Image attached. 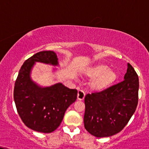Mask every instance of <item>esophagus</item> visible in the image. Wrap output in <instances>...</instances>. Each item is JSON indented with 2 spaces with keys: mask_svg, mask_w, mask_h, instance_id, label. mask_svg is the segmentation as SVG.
Listing matches in <instances>:
<instances>
[{
  "mask_svg": "<svg viewBox=\"0 0 149 149\" xmlns=\"http://www.w3.org/2000/svg\"><path fill=\"white\" fill-rule=\"evenodd\" d=\"M85 92H83L82 90H78V96H77V98H78V100H80V101H81V100H83L84 98H85Z\"/></svg>",
  "mask_w": 149,
  "mask_h": 149,
  "instance_id": "1",
  "label": "esophagus"
}]
</instances>
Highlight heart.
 Segmentation results:
<instances>
[{
	"mask_svg": "<svg viewBox=\"0 0 149 149\" xmlns=\"http://www.w3.org/2000/svg\"><path fill=\"white\" fill-rule=\"evenodd\" d=\"M89 74L92 78H95L93 80L92 87L97 90L107 88L113 83L116 78L115 71L103 64L92 68L89 71Z\"/></svg>",
	"mask_w": 149,
	"mask_h": 149,
	"instance_id": "1",
	"label": "heart"
}]
</instances>
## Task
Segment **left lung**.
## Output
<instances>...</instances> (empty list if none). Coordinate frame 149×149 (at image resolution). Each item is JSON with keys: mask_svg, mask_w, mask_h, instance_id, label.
I'll return each mask as SVG.
<instances>
[{"mask_svg": "<svg viewBox=\"0 0 149 149\" xmlns=\"http://www.w3.org/2000/svg\"><path fill=\"white\" fill-rule=\"evenodd\" d=\"M138 90L139 78L128 63L122 82L85 96L86 130L96 137H110L121 131L137 108Z\"/></svg>", "mask_w": 149, "mask_h": 149, "instance_id": "8db88e82", "label": "left lung"}]
</instances>
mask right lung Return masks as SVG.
Masks as SVG:
<instances>
[{
	"instance_id": "1",
	"label": "right lung",
	"mask_w": 149,
	"mask_h": 149,
	"mask_svg": "<svg viewBox=\"0 0 149 149\" xmlns=\"http://www.w3.org/2000/svg\"><path fill=\"white\" fill-rule=\"evenodd\" d=\"M57 55L51 51H41L25 61L19 70L14 89V100L19 116L35 131L50 133L60 126L64 113L76 101L78 91L62 83L42 87L30 78L36 62L58 65Z\"/></svg>"
}]
</instances>
